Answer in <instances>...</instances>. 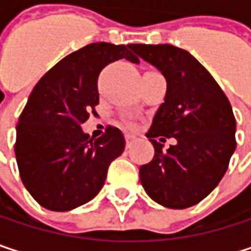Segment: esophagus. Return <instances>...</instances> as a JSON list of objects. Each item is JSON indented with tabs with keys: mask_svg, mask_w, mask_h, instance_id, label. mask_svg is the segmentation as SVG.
<instances>
[{
	"mask_svg": "<svg viewBox=\"0 0 251 251\" xmlns=\"http://www.w3.org/2000/svg\"><path fill=\"white\" fill-rule=\"evenodd\" d=\"M125 139H126V145H127V147H130V145L136 141V136H135V135H132V133H126Z\"/></svg>",
	"mask_w": 251,
	"mask_h": 251,
	"instance_id": "1",
	"label": "esophagus"
}]
</instances>
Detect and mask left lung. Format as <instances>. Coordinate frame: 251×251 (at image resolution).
<instances>
[{
    "label": "left lung",
    "mask_w": 251,
    "mask_h": 251,
    "mask_svg": "<svg viewBox=\"0 0 251 251\" xmlns=\"http://www.w3.org/2000/svg\"><path fill=\"white\" fill-rule=\"evenodd\" d=\"M130 49L167 81L164 103L147 132L155 152L139 167L141 183L166 208L193 206L218 186L235 150L231 104L214 76L187 50L173 45H132ZM166 137L177 141L169 150L161 144Z\"/></svg>",
    "instance_id": "1"
}]
</instances>
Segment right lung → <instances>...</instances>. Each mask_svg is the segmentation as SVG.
Returning <instances> with one entry per match:
<instances>
[{
    "label": "right lung",
    "instance_id": "right-lung-1",
    "mask_svg": "<svg viewBox=\"0 0 251 251\" xmlns=\"http://www.w3.org/2000/svg\"><path fill=\"white\" fill-rule=\"evenodd\" d=\"M130 46L90 43L61 59L28 96L14 151L23 184L43 208L64 212L90 202L101 190L110 163L124 152L118 127L107 126L94 139L81 125L99 104L101 70L119 59L139 62Z\"/></svg>",
    "mask_w": 251,
    "mask_h": 251
}]
</instances>
